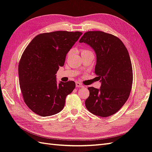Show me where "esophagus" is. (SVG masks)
Segmentation results:
<instances>
[{"mask_svg": "<svg viewBox=\"0 0 152 152\" xmlns=\"http://www.w3.org/2000/svg\"><path fill=\"white\" fill-rule=\"evenodd\" d=\"M76 86H77V88H84V87L82 84L79 83V82H77V83H76Z\"/></svg>", "mask_w": 152, "mask_h": 152, "instance_id": "obj_1", "label": "esophagus"}]
</instances>
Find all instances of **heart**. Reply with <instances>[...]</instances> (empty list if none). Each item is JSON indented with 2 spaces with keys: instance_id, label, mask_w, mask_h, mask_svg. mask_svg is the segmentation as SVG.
<instances>
[{
  "instance_id": "b5f03b06",
  "label": "heart",
  "mask_w": 152,
  "mask_h": 152,
  "mask_svg": "<svg viewBox=\"0 0 152 152\" xmlns=\"http://www.w3.org/2000/svg\"><path fill=\"white\" fill-rule=\"evenodd\" d=\"M87 51H89V50H86V49H83V50H82V51H81V54H83V53H86V52H87ZM71 53V51H69V52L68 53V55Z\"/></svg>"
}]
</instances>
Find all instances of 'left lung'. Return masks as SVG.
Instances as JSON below:
<instances>
[{
	"mask_svg": "<svg viewBox=\"0 0 152 152\" xmlns=\"http://www.w3.org/2000/svg\"><path fill=\"white\" fill-rule=\"evenodd\" d=\"M79 42L88 44L95 51L94 73L101 82L99 90L88 87L90 95L85 105L95 115H112L123 107L131 92L133 70L128 51L116 36L101 31L86 32Z\"/></svg>",
	"mask_w": 152,
	"mask_h": 152,
	"instance_id": "left-lung-1",
	"label": "left lung"
}]
</instances>
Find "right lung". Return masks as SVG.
I'll use <instances>...</instances> for the list:
<instances>
[{"label": "right lung", "instance_id": "add662e5", "mask_svg": "<svg viewBox=\"0 0 152 152\" xmlns=\"http://www.w3.org/2000/svg\"><path fill=\"white\" fill-rule=\"evenodd\" d=\"M82 34L66 31L40 33L24 51L18 64L19 84L24 102L35 113L50 116L63 109L66 96L75 83L70 80L57 84L55 74Z\"/></svg>", "mask_w": 152, "mask_h": 152}]
</instances>
